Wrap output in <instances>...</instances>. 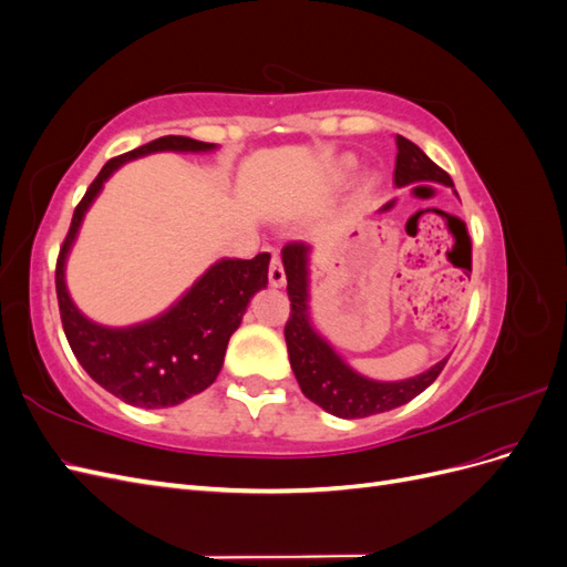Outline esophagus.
Wrapping results in <instances>:
<instances>
[{
	"label": "esophagus",
	"mask_w": 567,
	"mask_h": 567,
	"mask_svg": "<svg viewBox=\"0 0 567 567\" xmlns=\"http://www.w3.org/2000/svg\"><path fill=\"white\" fill-rule=\"evenodd\" d=\"M269 284H271L274 288L286 286V271H284V265H281L277 252L271 255V262H269Z\"/></svg>",
	"instance_id": "esophagus-1"
}]
</instances>
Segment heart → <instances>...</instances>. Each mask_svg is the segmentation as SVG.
<instances>
[{"label":"heart","instance_id":"b5f03b06","mask_svg":"<svg viewBox=\"0 0 567 567\" xmlns=\"http://www.w3.org/2000/svg\"><path fill=\"white\" fill-rule=\"evenodd\" d=\"M354 165H357V161L352 158V156H342L340 158V163H338V175L340 177H346V175H350L352 173V169H354ZM373 179H369V188H373Z\"/></svg>","mask_w":567,"mask_h":567}]
</instances>
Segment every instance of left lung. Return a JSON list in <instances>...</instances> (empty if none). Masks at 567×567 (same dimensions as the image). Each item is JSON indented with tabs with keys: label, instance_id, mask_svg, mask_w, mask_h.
Here are the masks:
<instances>
[{
	"label": "left lung",
	"instance_id": "8db88e82",
	"mask_svg": "<svg viewBox=\"0 0 567 567\" xmlns=\"http://www.w3.org/2000/svg\"><path fill=\"white\" fill-rule=\"evenodd\" d=\"M394 142H398V167H394V184H398V188L416 182H435L450 186L454 192L452 177L442 173L416 144H411L400 134ZM281 262L290 298V319L284 331L290 369H293L305 398L312 400L323 411H329V414L338 419H364L383 414V411L398 409L414 400L416 394H421L437 379L444 364H447L450 357H444L431 369L402 381H379L359 373L315 323L310 305L312 246L288 244L281 250Z\"/></svg>",
	"mask_w": 567,
	"mask_h": 567
}]
</instances>
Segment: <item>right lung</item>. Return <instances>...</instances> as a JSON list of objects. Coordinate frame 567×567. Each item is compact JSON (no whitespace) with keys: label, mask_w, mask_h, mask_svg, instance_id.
Returning <instances> with one entry per match:
<instances>
[{"label":"right lung","mask_w":567,"mask_h":567,"mask_svg":"<svg viewBox=\"0 0 567 567\" xmlns=\"http://www.w3.org/2000/svg\"><path fill=\"white\" fill-rule=\"evenodd\" d=\"M217 148V144L167 134L109 161L75 208L59 255L56 296L71 350L92 381L132 406H175L215 383L229 338L241 326L250 298L267 288L271 255L260 252L252 260L219 257L167 310L130 326H104L82 315L65 284L68 257L104 184L125 163L151 153H213Z\"/></svg>","instance_id":"obj_1"}]
</instances>
